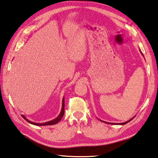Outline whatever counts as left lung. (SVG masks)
Listing matches in <instances>:
<instances>
[{
    "label": "left lung",
    "mask_w": 158,
    "mask_h": 158,
    "mask_svg": "<svg viewBox=\"0 0 158 158\" xmlns=\"http://www.w3.org/2000/svg\"><path fill=\"white\" fill-rule=\"evenodd\" d=\"M132 118V119H133ZM132 119H131V120H128V121H127V122H125V123H120V125H125V124H126V123H129V122H130L131 121V120H132ZM111 124H112V123H111Z\"/></svg>",
    "instance_id": "obj_1"
}]
</instances>
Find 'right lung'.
<instances>
[{
    "label": "right lung",
    "instance_id": "add662e5",
    "mask_svg": "<svg viewBox=\"0 0 158 158\" xmlns=\"http://www.w3.org/2000/svg\"><path fill=\"white\" fill-rule=\"evenodd\" d=\"M64 114V98H63V100H62V108H61V112L60 114V115H59L56 118H55L54 120H51V121L46 122V123H35L31 122L30 120L27 119L25 118V116H23V115H22V116H23V118L24 119H25L28 123H31V124L35 125H38V126H44V125H52L56 124V123H57L61 118H62Z\"/></svg>",
    "mask_w": 158,
    "mask_h": 158
}]
</instances>
